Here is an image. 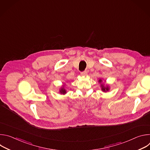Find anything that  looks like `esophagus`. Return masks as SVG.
<instances>
[{
	"label": "esophagus",
	"mask_w": 150,
	"mask_h": 150,
	"mask_svg": "<svg viewBox=\"0 0 150 150\" xmlns=\"http://www.w3.org/2000/svg\"><path fill=\"white\" fill-rule=\"evenodd\" d=\"M81 76H86L87 75V72L86 71H84L81 72Z\"/></svg>",
	"instance_id": "esophagus-1"
}]
</instances>
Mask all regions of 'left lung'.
I'll use <instances>...</instances> for the list:
<instances>
[{
    "label": "left lung",
    "instance_id": "obj_1",
    "mask_svg": "<svg viewBox=\"0 0 150 150\" xmlns=\"http://www.w3.org/2000/svg\"><path fill=\"white\" fill-rule=\"evenodd\" d=\"M99 82H101V79H100L99 80ZM101 87H102V90L103 91H108L109 90V88H108V87H104V85H101Z\"/></svg>",
    "mask_w": 150,
    "mask_h": 150
}]
</instances>
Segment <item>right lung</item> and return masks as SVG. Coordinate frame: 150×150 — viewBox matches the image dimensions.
Listing matches in <instances>:
<instances>
[{"instance_id":"1","label":"right lung","mask_w":150,"mask_h":150,"mask_svg":"<svg viewBox=\"0 0 150 150\" xmlns=\"http://www.w3.org/2000/svg\"><path fill=\"white\" fill-rule=\"evenodd\" d=\"M60 92L61 93H62V94H65V93H66V90H65V89L62 88L61 90L60 91Z\"/></svg>"}]
</instances>
